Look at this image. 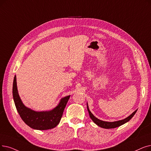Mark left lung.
Here are the masks:
<instances>
[{"label": "left lung", "instance_id": "1", "mask_svg": "<svg viewBox=\"0 0 151 151\" xmlns=\"http://www.w3.org/2000/svg\"><path fill=\"white\" fill-rule=\"evenodd\" d=\"M87 109H88V112H89V116L91 117V120H93L97 124V125H98L101 128H106V129L115 128L119 127L122 125V124L128 122V121H129L131 119H132V117L134 115V114H136V111H137V110H136L133 113H132V114H131L129 116H128L127 118H126V119H124L123 120L116 121V122H104V121L101 120L99 119H98L97 118H96V116H94L93 115V114H92L91 112V111L89 110L88 104H87Z\"/></svg>", "mask_w": 151, "mask_h": 151}]
</instances>
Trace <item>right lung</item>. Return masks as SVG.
<instances>
[{
    "mask_svg": "<svg viewBox=\"0 0 151 151\" xmlns=\"http://www.w3.org/2000/svg\"><path fill=\"white\" fill-rule=\"evenodd\" d=\"M70 96L61 99L59 104L49 111L36 112L26 107L19 96L16 75L13 83V97L18 112L23 122L32 129L46 130L55 128L59 123L63 115V110Z\"/></svg>",
    "mask_w": 151,
    "mask_h": 151,
    "instance_id": "obj_1",
    "label": "right lung"
}]
</instances>
